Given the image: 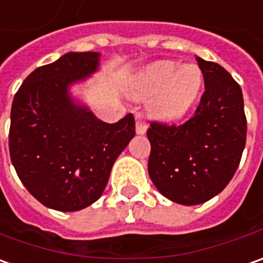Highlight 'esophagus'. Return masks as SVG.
I'll list each match as a JSON object with an SVG mask.
<instances>
[{
  "label": "esophagus",
  "instance_id": "34e87169",
  "mask_svg": "<svg viewBox=\"0 0 263 263\" xmlns=\"http://www.w3.org/2000/svg\"><path fill=\"white\" fill-rule=\"evenodd\" d=\"M147 127H149V124L144 121L143 117H142L140 114H136V132H137L139 135H144Z\"/></svg>",
  "mask_w": 263,
  "mask_h": 263
}]
</instances>
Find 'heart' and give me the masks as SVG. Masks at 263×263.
<instances>
[{
	"instance_id": "1",
	"label": "heart",
	"mask_w": 263,
	"mask_h": 263,
	"mask_svg": "<svg viewBox=\"0 0 263 263\" xmlns=\"http://www.w3.org/2000/svg\"><path fill=\"white\" fill-rule=\"evenodd\" d=\"M201 86L202 72L197 65L179 66L177 62L163 61L146 70L137 95H155L153 112L163 119H178L195 103Z\"/></svg>"
}]
</instances>
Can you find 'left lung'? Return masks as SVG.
<instances>
[{
  "instance_id": "8db88e82",
  "label": "left lung",
  "mask_w": 263,
  "mask_h": 263,
  "mask_svg": "<svg viewBox=\"0 0 263 263\" xmlns=\"http://www.w3.org/2000/svg\"><path fill=\"white\" fill-rule=\"evenodd\" d=\"M205 91L194 116L182 124L152 121L149 175L171 201L197 205L232 181L246 144L240 85L216 62L195 58Z\"/></svg>"
}]
</instances>
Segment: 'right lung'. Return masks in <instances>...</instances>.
<instances>
[{
  "label": "right lung",
  "mask_w": 263,
  "mask_h": 263,
  "mask_svg": "<svg viewBox=\"0 0 263 263\" xmlns=\"http://www.w3.org/2000/svg\"><path fill=\"white\" fill-rule=\"evenodd\" d=\"M98 56L63 54L33 70L12 100L10 158L27 191L49 209L78 211L97 201L136 133L133 114L108 124L69 98L68 86L92 73Z\"/></svg>",
  "instance_id": "1"
}]
</instances>
